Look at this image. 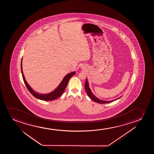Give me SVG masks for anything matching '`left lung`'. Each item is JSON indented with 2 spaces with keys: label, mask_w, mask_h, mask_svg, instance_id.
<instances>
[{
  "label": "left lung",
  "mask_w": 154,
  "mask_h": 154,
  "mask_svg": "<svg viewBox=\"0 0 154 154\" xmlns=\"http://www.w3.org/2000/svg\"><path fill=\"white\" fill-rule=\"evenodd\" d=\"M85 90H86V91L87 94L88 95L89 98H90L91 99H92L94 101H95V102L98 103H109L112 102V101H114V100H116L117 99H119V98H120V97H119L118 99L112 100H111V101H104V100H101L100 99H98V98L95 97V96L93 95V93H92L91 91V89L89 88V87L88 82L87 79L86 80V82H85Z\"/></svg>",
  "instance_id": "left-lung-1"
}]
</instances>
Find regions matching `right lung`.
I'll return each mask as SVG.
<instances>
[{
	"mask_svg": "<svg viewBox=\"0 0 154 154\" xmlns=\"http://www.w3.org/2000/svg\"><path fill=\"white\" fill-rule=\"evenodd\" d=\"M23 68H22V59L21 61V74L23 78V82H25L26 86L28 89V90L29 91L30 93L32 94V95L34 96V97H36L37 99L45 100V101H50L53 100L55 99H57L58 97H60L63 94L64 91L65 90L66 88L67 87L68 82H69L70 78L72 76H74L75 74H76V72H72L69 74H67L66 76L63 78V80L61 81V83L59 84L58 87L57 88L55 89V91H53L51 93L47 94H40L35 92L30 87L29 85L28 84L26 80L24 75H23Z\"/></svg>",
	"mask_w": 154,
	"mask_h": 154,
	"instance_id": "obj_1",
	"label": "right lung"
}]
</instances>
